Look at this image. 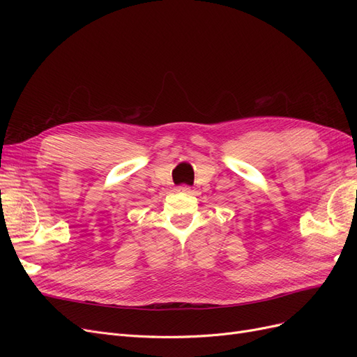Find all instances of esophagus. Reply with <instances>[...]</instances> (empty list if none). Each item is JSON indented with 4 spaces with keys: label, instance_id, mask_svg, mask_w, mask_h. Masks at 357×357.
Segmentation results:
<instances>
[{
    "label": "esophagus",
    "instance_id": "obj_1",
    "mask_svg": "<svg viewBox=\"0 0 357 357\" xmlns=\"http://www.w3.org/2000/svg\"><path fill=\"white\" fill-rule=\"evenodd\" d=\"M177 190H178V192H185V193H192V192H193V190L190 189V186H186V185L177 186Z\"/></svg>",
    "mask_w": 357,
    "mask_h": 357
}]
</instances>
